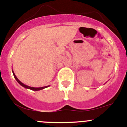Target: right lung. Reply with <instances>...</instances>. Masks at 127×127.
I'll return each mask as SVG.
<instances>
[{
  "instance_id": "obj_1",
  "label": "right lung",
  "mask_w": 127,
  "mask_h": 127,
  "mask_svg": "<svg viewBox=\"0 0 127 127\" xmlns=\"http://www.w3.org/2000/svg\"><path fill=\"white\" fill-rule=\"evenodd\" d=\"M12 71H13V75H14V78H15V79L16 81H17V82L19 84H20L21 86H22L23 87H24V88H27V89H30V90H33V91H39V90H42L44 89V88H47V87H48V86H50V85L49 86H43V87H39V88H35V87H31V86H27V85H25V84H23V83H22V82L20 81V80H19L17 78V77L16 76L15 74L14 73V71H13V70H12Z\"/></svg>"
}]
</instances>
